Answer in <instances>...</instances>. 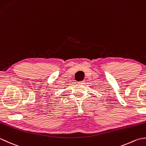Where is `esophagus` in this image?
Wrapping results in <instances>:
<instances>
[{
    "label": "esophagus",
    "mask_w": 146,
    "mask_h": 146,
    "mask_svg": "<svg viewBox=\"0 0 146 146\" xmlns=\"http://www.w3.org/2000/svg\"><path fill=\"white\" fill-rule=\"evenodd\" d=\"M79 85H84L85 84V81H82V82H78Z\"/></svg>",
    "instance_id": "obj_1"
}]
</instances>
